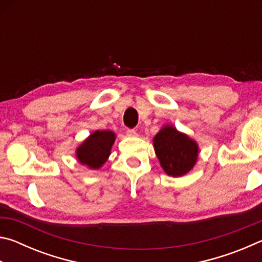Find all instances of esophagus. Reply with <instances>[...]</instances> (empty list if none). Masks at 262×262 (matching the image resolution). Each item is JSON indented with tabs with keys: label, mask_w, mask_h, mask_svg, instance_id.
<instances>
[{
	"label": "esophagus",
	"mask_w": 262,
	"mask_h": 262,
	"mask_svg": "<svg viewBox=\"0 0 262 262\" xmlns=\"http://www.w3.org/2000/svg\"><path fill=\"white\" fill-rule=\"evenodd\" d=\"M126 135L128 137H134V136H136V132L134 129H127Z\"/></svg>",
	"instance_id": "esophagus-1"
}]
</instances>
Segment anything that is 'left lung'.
<instances>
[{"label":"left lung","instance_id":"8db88e82","mask_svg":"<svg viewBox=\"0 0 262 262\" xmlns=\"http://www.w3.org/2000/svg\"><path fill=\"white\" fill-rule=\"evenodd\" d=\"M152 141L155 152L167 176L177 178L187 174L198 162L196 141L172 125L163 126Z\"/></svg>","mask_w":262,"mask_h":262}]
</instances>
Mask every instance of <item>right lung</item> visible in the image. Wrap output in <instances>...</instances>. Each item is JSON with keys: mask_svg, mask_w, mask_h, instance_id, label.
I'll return each instance as SVG.
<instances>
[{"mask_svg": "<svg viewBox=\"0 0 262 262\" xmlns=\"http://www.w3.org/2000/svg\"><path fill=\"white\" fill-rule=\"evenodd\" d=\"M112 130H96L76 148L77 161L91 170H98L107 161L115 141Z\"/></svg>", "mask_w": 262, "mask_h": 262, "instance_id": "right-lung-1", "label": "right lung"}]
</instances>
